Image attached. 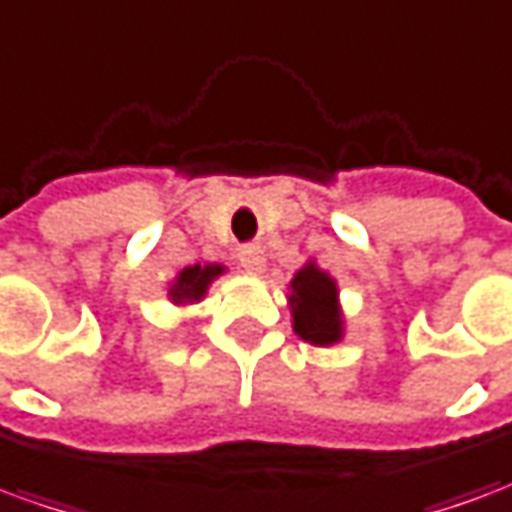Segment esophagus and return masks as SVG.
<instances>
[{
  "label": "esophagus",
  "mask_w": 512,
  "mask_h": 512,
  "mask_svg": "<svg viewBox=\"0 0 512 512\" xmlns=\"http://www.w3.org/2000/svg\"><path fill=\"white\" fill-rule=\"evenodd\" d=\"M238 260H241V266H244L249 274H260V271H263V266H266V252H263V246L246 244V246H241Z\"/></svg>",
  "instance_id": "34e87169"
}]
</instances>
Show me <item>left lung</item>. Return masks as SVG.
Here are the masks:
<instances>
[{
	"label": "left lung",
	"mask_w": 512,
	"mask_h": 512,
	"mask_svg": "<svg viewBox=\"0 0 512 512\" xmlns=\"http://www.w3.org/2000/svg\"><path fill=\"white\" fill-rule=\"evenodd\" d=\"M290 315L293 332L310 345H334L343 340V312L340 293L326 271L307 263L290 279Z\"/></svg>",
	"instance_id": "1"
}]
</instances>
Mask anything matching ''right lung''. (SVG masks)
Returning a JSON list of instances; mask_svg holds the SVG:
<instances>
[{"label":"right lung","instance_id":"1","mask_svg":"<svg viewBox=\"0 0 512 512\" xmlns=\"http://www.w3.org/2000/svg\"><path fill=\"white\" fill-rule=\"evenodd\" d=\"M224 266L219 263H205V266H186L180 271L175 282L169 285L167 296L172 299V304H194V301H200L205 293H208V285H211L213 279L222 277Z\"/></svg>","mask_w":512,"mask_h":512}]
</instances>
